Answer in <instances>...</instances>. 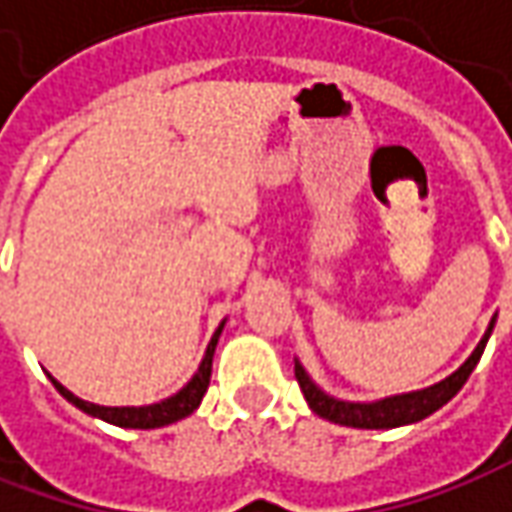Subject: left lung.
<instances>
[{
  "label": "left lung",
  "instance_id": "8db88e82",
  "mask_svg": "<svg viewBox=\"0 0 512 512\" xmlns=\"http://www.w3.org/2000/svg\"><path fill=\"white\" fill-rule=\"evenodd\" d=\"M493 326H496V317L490 320L485 337L473 348V354L450 377L436 382V385H428L422 391H408V394L374 399V402H348V399H337L326 394L309 377V371L300 365V360H294V377L300 382V391H303V397L309 402L311 411L317 416H323V419H328V422H334V425L362 428V431H388V428L414 425V422H422L425 416H431L433 411H439L442 405H448L450 399L462 391V385L473 374L476 362L482 360V354H485V345L490 340V334H493Z\"/></svg>",
  "mask_w": 512,
  "mask_h": 512
}]
</instances>
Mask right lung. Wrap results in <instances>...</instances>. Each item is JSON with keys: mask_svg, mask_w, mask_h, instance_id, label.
Segmentation results:
<instances>
[{"mask_svg": "<svg viewBox=\"0 0 512 512\" xmlns=\"http://www.w3.org/2000/svg\"><path fill=\"white\" fill-rule=\"evenodd\" d=\"M223 326H226V320H223L221 326L215 328V334H212V340H209V345H206V354H203L198 371L192 374V379L186 382L184 388H181L178 394H172V397L161 399V402H152V405H121V408L96 405V402L79 399L73 391H67L59 379L50 377V382H53V385H56V391H59L67 402H73L79 411L96 416V419H104V422H110V425H118V428H138V431L164 428V425H172V422L184 419V416H189L192 411H198L203 394H206V388H209V377H212V357H215V345H218V337H221Z\"/></svg>", "mask_w": 512, "mask_h": 512, "instance_id": "obj_1", "label": "right lung"}]
</instances>
